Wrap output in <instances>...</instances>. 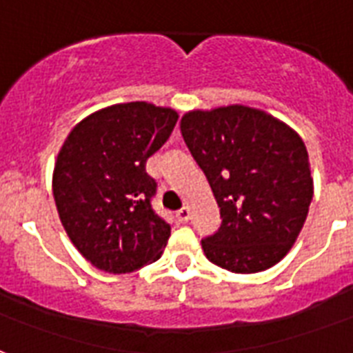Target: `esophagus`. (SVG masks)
<instances>
[{
  "label": "esophagus",
  "mask_w": 353,
  "mask_h": 353,
  "mask_svg": "<svg viewBox=\"0 0 353 353\" xmlns=\"http://www.w3.org/2000/svg\"><path fill=\"white\" fill-rule=\"evenodd\" d=\"M176 218L181 221V223H187V221L190 220V209H188V207H183V209H179L176 212Z\"/></svg>",
  "instance_id": "34e87169"
}]
</instances>
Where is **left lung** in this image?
Segmentation results:
<instances>
[{
  "label": "left lung",
  "mask_w": 353,
  "mask_h": 353,
  "mask_svg": "<svg viewBox=\"0 0 353 353\" xmlns=\"http://www.w3.org/2000/svg\"><path fill=\"white\" fill-rule=\"evenodd\" d=\"M181 133L220 207V229L201 240L205 256L231 273L273 268L301 234L313 198L301 135L241 104L185 113Z\"/></svg>",
  "instance_id": "8db88e82"
}]
</instances>
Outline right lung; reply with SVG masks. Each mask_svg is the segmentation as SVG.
Here are the masks:
<instances>
[{"instance_id": "right-lung-1", "label": "right lung", "mask_w": 353, "mask_h": 353, "mask_svg": "<svg viewBox=\"0 0 353 353\" xmlns=\"http://www.w3.org/2000/svg\"><path fill=\"white\" fill-rule=\"evenodd\" d=\"M177 112L150 102L91 113L63 141L52 196L69 240L101 271L132 273L159 260L170 225L152 209L146 161L170 137Z\"/></svg>"}]
</instances>
